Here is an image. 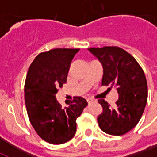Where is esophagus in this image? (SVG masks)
<instances>
[{
	"label": "esophagus",
	"mask_w": 157,
	"mask_h": 157,
	"mask_svg": "<svg viewBox=\"0 0 157 157\" xmlns=\"http://www.w3.org/2000/svg\"><path fill=\"white\" fill-rule=\"evenodd\" d=\"M87 102H89V103H91V102H98V100H97V99H95V98H88L87 99Z\"/></svg>",
	"instance_id": "34e87169"
}]
</instances>
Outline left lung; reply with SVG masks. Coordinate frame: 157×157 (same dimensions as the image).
Returning a JSON list of instances; mask_svg holds the SVG:
<instances>
[{
  "label": "left lung",
  "mask_w": 157,
  "mask_h": 157,
  "mask_svg": "<svg viewBox=\"0 0 157 157\" xmlns=\"http://www.w3.org/2000/svg\"><path fill=\"white\" fill-rule=\"evenodd\" d=\"M88 50L102 65V85L115 86L118 93L113 109L104 99L98 100L102 107L98 117L99 127L109 135H124L135 128L145 110L148 97L145 73L135 59L123 48L105 46Z\"/></svg>",
  "instance_id": "obj_1"
}]
</instances>
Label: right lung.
<instances>
[{"label": "right lung", "mask_w": 157, "mask_h": 157, "mask_svg": "<svg viewBox=\"0 0 157 157\" xmlns=\"http://www.w3.org/2000/svg\"><path fill=\"white\" fill-rule=\"evenodd\" d=\"M79 48H54L40 53L29 68L24 98L31 124L44 140L59 145L71 140L76 118L87 102L82 97L62 105L56 100L59 87L66 82L71 62Z\"/></svg>", "instance_id": "1"}]
</instances>
